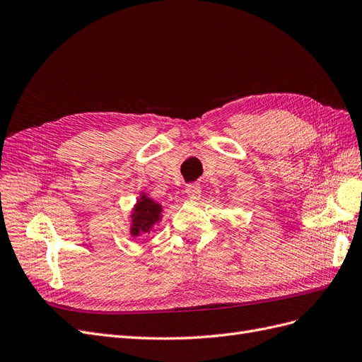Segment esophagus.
<instances>
[{
	"label": "esophagus",
	"mask_w": 362,
	"mask_h": 362,
	"mask_svg": "<svg viewBox=\"0 0 362 362\" xmlns=\"http://www.w3.org/2000/svg\"><path fill=\"white\" fill-rule=\"evenodd\" d=\"M185 193L190 199H199L201 198V185L199 184H187V187H185Z\"/></svg>",
	"instance_id": "1"
}]
</instances>
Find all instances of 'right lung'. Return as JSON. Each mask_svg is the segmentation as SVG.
<instances>
[{"mask_svg":"<svg viewBox=\"0 0 362 362\" xmlns=\"http://www.w3.org/2000/svg\"><path fill=\"white\" fill-rule=\"evenodd\" d=\"M134 218H133V226H131V233L133 235H139L141 231L146 233L149 228L157 223L161 213V206L156 204L154 201L144 198L137 202L134 208Z\"/></svg>","mask_w":362,"mask_h":362,"instance_id":"obj_1","label":"right lung"}]
</instances>
